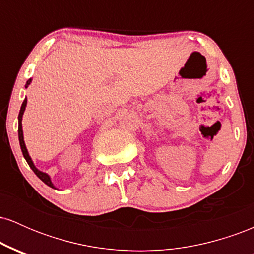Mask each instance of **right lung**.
Masks as SVG:
<instances>
[{
	"mask_svg": "<svg viewBox=\"0 0 254 254\" xmlns=\"http://www.w3.org/2000/svg\"><path fill=\"white\" fill-rule=\"evenodd\" d=\"M30 83H31V78L27 81V82H26V87H27ZM26 104H27V99H25L24 103H22V105H21V109H20V112H19V129H17V132H19V142H20V147H21L22 155H24V157L26 159V161H27L28 166H30V167L32 168V171H33L34 173H36V176L39 178V179L42 180V182L45 183L46 185L50 186V188H52V189H55L54 184L51 183L50 177H49L46 173H44V172H40L39 170H37L36 166L33 165V161H32V159L30 157V155H28L27 149H26L25 141H24V133H22V124H21V119H22V115H24V112H25Z\"/></svg>",
	"mask_w": 254,
	"mask_h": 254,
	"instance_id": "1",
	"label": "right lung"
}]
</instances>
